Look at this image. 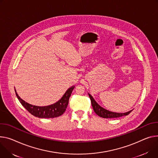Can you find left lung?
I'll return each mask as SVG.
<instances>
[{
  "instance_id": "1",
  "label": "left lung",
  "mask_w": 158,
  "mask_h": 158,
  "mask_svg": "<svg viewBox=\"0 0 158 158\" xmlns=\"http://www.w3.org/2000/svg\"><path fill=\"white\" fill-rule=\"evenodd\" d=\"M88 94L90 98L92 106H93V108L94 112L100 117H102L104 118H118V117H120L122 116L128 115V114L132 111V110H131V111L125 112V113H116V112L108 111V110L103 108V107H102L99 105H98V103L95 101L94 99L93 98V97L89 93H88Z\"/></svg>"
}]
</instances>
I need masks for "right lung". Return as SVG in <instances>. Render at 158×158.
Listing matches in <instances>:
<instances>
[{"instance_id": "right-lung-1", "label": "right lung", "mask_w": 158, "mask_h": 158, "mask_svg": "<svg viewBox=\"0 0 158 158\" xmlns=\"http://www.w3.org/2000/svg\"><path fill=\"white\" fill-rule=\"evenodd\" d=\"M74 87V85H73L69 88L58 102L52 105L45 106H35L28 103L19 96L16 89L15 93L21 105L33 115L38 118H51L58 117L65 112L69 103V98Z\"/></svg>"}]
</instances>
